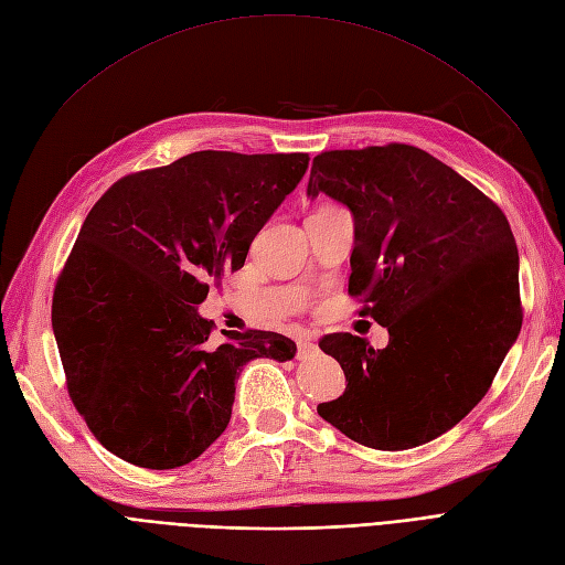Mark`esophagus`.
<instances>
[{
  "instance_id": "34e87169",
  "label": "esophagus",
  "mask_w": 565,
  "mask_h": 565,
  "mask_svg": "<svg viewBox=\"0 0 565 565\" xmlns=\"http://www.w3.org/2000/svg\"><path fill=\"white\" fill-rule=\"evenodd\" d=\"M297 354H299V359H306L308 354H312V352H318V343L312 341V338H301V341L297 343Z\"/></svg>"
}]
</instances>
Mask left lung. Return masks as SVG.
<instances>
[{
    "label": "left lung",
    "mask_w": 565,
    "mask_h": 565,
    "mask_svg": "<svg viewBox=\"0 0 565 565\" xmlns=\"http://www.w3.org/2000/svg\"><path fill=\"white\" fill-rule=\"evenodd\" d=\"M320 192L354 215L348 291L390 345L324 335L348 387L318 413L373 449L424 445L482 401L522 329L510 224L455 169L405 143L318 154L308 196Z\"/></svg>",
    "instance_id": "obj_1"
}]
</instances>
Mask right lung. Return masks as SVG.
<instances>
[{
    "label": "right lung",
    "instance_id": "obj_1",
    "mask_svg": "<svg viewBox=\"0 0 565 565\" xmlns=\"http://www.w3.org/2000/svg\"><path fill=\"white\" fill-rule=\"evenodd\" d=\"M306 152L201 150L110 185L87 213L53 295L66 390L116 457L152 470L194 461L232 419L247 361H287L274 331H222L196 306L308 169Z\"/></svg>",
    "mask_w": 565,
    "mask_h": 565
}]
</instances>
